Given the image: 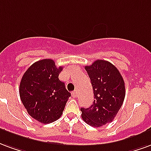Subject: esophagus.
Returning <instances> with one entry per match:
<instances>
[{
	"mask_svg": "<svg viewBox=\"0 0 151 151\" xmlns=\"http://www.w3.org/2000/svg\"><path fill=\"white\" fill-rule=\"evenodd\" d=\"M71 96H73V97H76L77 96H78V92H77V90H75L73 92H71Z\"/></svg>",
	"mask_w": 151,
	"mask_h": 151,
	"instance_id": "1",
	"label": "esophagus"
}]
</instances>
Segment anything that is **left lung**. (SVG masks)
Segmentation results:
<instances>
[{
	"label": "left lung",
	"mask_w": 151,
	"mask_h": 151,
	"mask_svg": "<svg viewBox=\"0 0 151 151\" xmlns=\"http://www.w3.org/2000/svg\"><path fill=\"white\" fill-rule=\"evenodd\" d=\"M85 70L91 80L94 101L89 108H81L87 124L100 127L113 122L125 99V82L118 69L111 63L99 59Z\"/></svg>",
	"instance_id": "left-lung-1"
}]
</instances>
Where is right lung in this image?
<instances>
[{
  "instance_id": "right-lung-1",
  "label": "right lung",
  "mask_w": 151,
  "mask_h": 151,
  "mask_svg": "<svg viewBox=\"0 0 151 151\" xmlns=\"http://www.w3.org/2000/svg\"><path fill=\"white\" fill-rule=\"evenodd\" d=\"M63 67L50 59L29 67L21 80L19 94L29 116L43 124L55 122L63 114L71 93L59 79Z\"/></svg>"
}]
</instances>
